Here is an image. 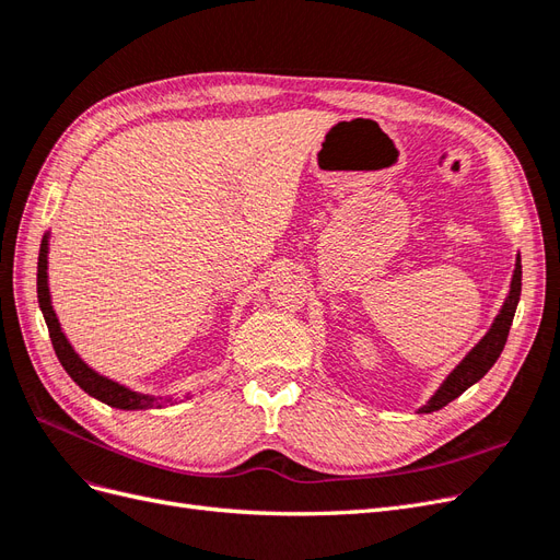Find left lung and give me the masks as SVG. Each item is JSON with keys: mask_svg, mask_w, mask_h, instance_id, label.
<instances>
[{"mask_svg": "<svg viewBox=\"0 0 560 560\" xmlns=\"http://www.w3.org/2000/svg\"><path fill=\"white\" fill-rule=\"evenodd\" d=\"M518 299H521V257H516V268H514V278H512V287H510V296L504 299V306L500 308V313L493 322V327H490L481 341L467 352V358L451 371L448 378L430 397V401L425 406H420V409H418L420 413H432V411L444 409L448 401H453L455 397H460L467 387H471L474 383L481 381L488 374V369L493 366L500 358V352L506 343V336H510V327L514 322Z\"/></svg>", "mask_w": 560, "mask_h": 560, "instance_id": "left-lung-1", "label": "left lung"}]
</instances>
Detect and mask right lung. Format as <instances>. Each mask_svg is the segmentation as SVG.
<instances>
[{
	"label": "right lung",
	"mask_w": 560,
	"mask_h": 560,
	"mask_svg": "<svg viewBox=\"0 0 560 560\" xmlns=\"http://www.w3.org/2000/svg\"><path fill=\"white\" fill-rule=\"evenodd\" d=\"M48 235H44L42 249H39V264H37V296H39V308L44 313L46 327L50 343H54V350L58 354V360L62 369L70 374V378L89 393L91 397L105 401L107 406H114V409H124V411H138V409H161L165 404H173V397H154V395H140L132 393L130 387L118 385L116 381H109L105 376H100L97 371H93L86 362H83L74 348L67 341L60 322L56 317L54 306H50V294H48Z\"/></svg>",
	"instance_id": "1"
}]
</instances>
